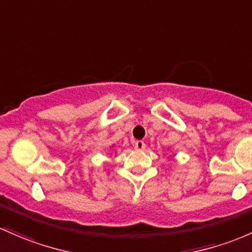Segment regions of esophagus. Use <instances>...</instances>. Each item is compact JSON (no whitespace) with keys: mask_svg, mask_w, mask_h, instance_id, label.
<instances>
[{"mask_svg":"<svg viewBox=\"0 0 252 252\" xmlns=\"http://www.w3.org/2000/svg\"><path fill=\"white\" fill-rule=\"evenodd\" d=\"M135 149H136V151H143V149H145V147H146V143L143 142V141H136V142H135Z\"/></svg>","mask_w":252,"mask_h":252,"instance_id":"34e87169","label":"esophagus"}]
</instances>
